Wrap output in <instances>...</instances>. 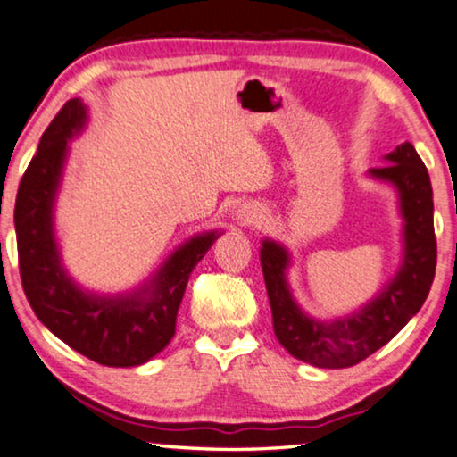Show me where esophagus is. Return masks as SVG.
Returning a JSON list of instances; mask_svg holds the SVG:
<instances>
[{"instance_id":"1","label":"esophagus","mask_w":457,"mask_h":457,"mask_svg":"<svg viewBox=\"0 0 457 457\" xmlns=\"http://www.w3.org/2000/svg\"><path fill=\"white\" fill-rule=\"evenodd\" d=\"M235 220L241 224H260L263 220V212L253 204H243L235 212Z\"/></svg>"}]
</instances>
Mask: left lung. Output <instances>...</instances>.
I'll return each mask as SVG.
<instances>
[{
    "instance_id": "1",
    "label": "left lung",
    "mask_w": 457,
    "mask_h": 457,
    "mask_svg": "<svg viewBox=\"0 0 457 457\" xmlns=\"http://www.w3.org/2000/svg\"><path fill=\"white\" fill-rule=\"evenodd\" d=\"M386 167L367 170V179L394 189L400 228V263L395 274L359 309L320 320L299 305L288 280L293 253L287 245L263 237L260 262L278 342L295 359L320 369H344L365 361L394 338L419 313L431 290L437 243L433 228V187L427 167L410 142L383 156Z\"/></svg>"
}]
</instances>
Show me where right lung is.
<instances>
[{
	"mask_svg": "<svg viewBox=\"0 0 457 457\" xmlns=\"http://www.w3.org/2000/svg\"><path fill=\"white\" fill-rule=\"evenodd\" d=\"M86 125L88 107L71 98L45 129L20 181L14 210L20 276L35 315L59 340L98 365L137 367L175 336L189 276L222 230L191 235L146 280L123 293H96L78 284L63 263L55 206L70 142Z\"/></svg>",
	"mask_w": 457,
	"mask_h": 457,
	"instance_id": "1",
	"label": "right lung"
}]
</instances>
